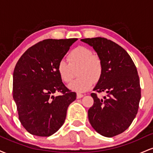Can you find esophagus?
I'll use <instances>...</instances> for the list:
<instances>
[{"instance_id": "1", "label": "esophagus", "mask_w": 153, "mask_h": 153, "mask_svg": "<svg viewBox=\"0 0 153 153\" xmlns=\"http://www.w3.org/2000/svg\"><path fill=\"white\" fill-rule=\"evenodd\" d=\"M83 96H84L83 94H79V93H78V94H77V99H81V98L83 97Z\"/></svg>"}]
</instances>
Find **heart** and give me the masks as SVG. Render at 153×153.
I'll return each instance as SVG.
<instances>
[{
    "label": "heart",
    "instance_id": "heart-1",
    "mask_svg": "<svg viewBox=\"0 0 153 153\" xmlns=\"http://www.w3.org/2000/svg\"><path fill=\"white\" fill-rule=\"evenodd\" d=\"M67 59L68 62L59 61L57 71L61 80L68 83L74 78L75 71L78 69L77 75L79 78L70 84L68 88L71 90L78 93L85 92L92 87L94 82H99L102 77V60L88 47H75L68 53Z\"/></svg>",
    "mask_w": 153,
    "mask_h": 153
}]
</instances>
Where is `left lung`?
Here are the masks:
<instances>
[{
  "label": "left lung",
  "mask_w": 153,
  "mask_h": 153,
  "mask_svg": "<svg viewBox=\"0 0 153 153\" xmlns=\"http://www.w3.org/2000/svg\"><path fill=\"white\" fill-rule=\"evenodd\" d=\"M81 41L93 47L103 62L102 77L94 91L107 94L103 99L96 93L91 94L94 103L88 111L89 122L100 134L112 137L125 131L137 114L141 88L137 68L127 51L111 40Z\"/></svg>",
  "instance_id": "obj_1"
}]
</instances>
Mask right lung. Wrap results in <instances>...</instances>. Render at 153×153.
Returning a JSON list of instances; mask_svg holds the SVG:
<instances>
[{"instance_id": "add662e5", "label": "right lung", "mask_w": 153, "mask_h": 153, "mask_svg": "<svg viewBox=\"0 0 153 153\" xmlns=\"http://www.w3.org/2000/svg\"><path fill=\"white\" fill-rule=\"evenodd\" d=\"M78 39H48L35 44L22 54L13 75V97L19 119L28 132L49 137L62 126L67 110L76 99L57 71L70 47ZM59 92L60 96L54 97Z\"/></svg>"}]
</instances>
